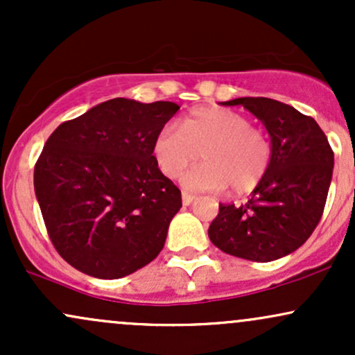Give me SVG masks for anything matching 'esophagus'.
Wrapping results in <instances>:
<instances>
[{
  "label": "esophagus",
  "instance_id": "1",
  "mask_svg": "<svg viewBox=\"0 0 355 355\" xmlns=\"http://www.w3.org/2000/svg\"><path fill=\"white\" fill-rule=\"evenodd\" d=\"M193 198H195V195L189 193V191H182V202H183V205H190V203L193 202Z\"/></svg>",
  "mask_w": 355,
  "mask_h": 355
}]
</instances>
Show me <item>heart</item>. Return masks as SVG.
<instances>
[{"label": "heart", "mask_w": 355, "mask_h": 355, "mask_svg": "<svg viewBox=\"0 0 355 355\" xmlns=\"http://www.w3.org/2000/svg\"><path fill=\"white\" fill-rule=\"evenodd\" d=\"M198 153L203 164L183 177V185L209 191L230 187L234 193L254 190L266 178L274 157L267 133L229 108L195 110L178 128L165 126L153 141L155 160L168 178L182 175Z\"/></svg>", "instance_id": "b5f03b06"}]
</instances>
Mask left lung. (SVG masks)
Instances as JSON below:
<instances>
[{
  "mask_svg": "<svg viewBox=\"0 0 355 355\" xmlns=\"http://www.w3.org/2000/svg\"><path fill=\"white\" fill-rule=\"evenodd\" d=\"M242 105L266 125L272 165L243 205L220 203L209 237L220 250L254 262L294 252L319 225L332 180L334 152L312 116L263 96L223 101Z\"/></svg>",
  "mask_w": 355,
  "mask_h": 355,
  "instance_id": "left-lung-1",
  "label": "left lung"
}]
</instances>
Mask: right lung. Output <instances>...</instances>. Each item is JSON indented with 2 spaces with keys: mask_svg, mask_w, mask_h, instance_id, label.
I'll use <instances>...</instances> for the list:
<instances>
[{
  "mask_svg": "<svg viewBox=\"0 0 355 355\" xmlns=\"http://www.w3.org/2000/svg\"><path fill=\"white\" fill-rule=\"evenodd\" d=\"M178 110L113 98L46 140L35 193L51 243L76 270L120 279L162 252L182 191L158 168L153 141Z\"/></svg>",
  "mask_w": 355,
  "mask_h": 355,
  "instance_id": "obj_1",
  "label": "right lung"
}]
</instances>
